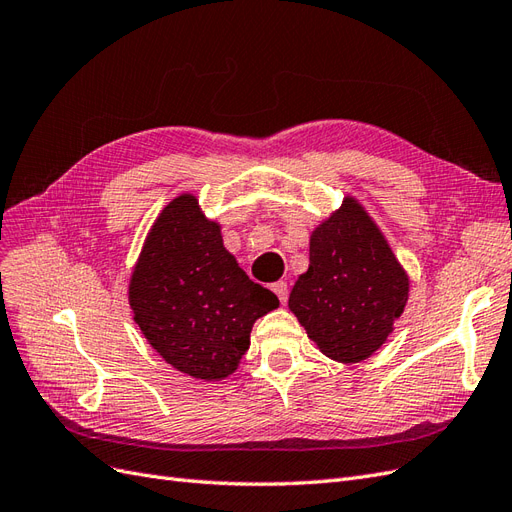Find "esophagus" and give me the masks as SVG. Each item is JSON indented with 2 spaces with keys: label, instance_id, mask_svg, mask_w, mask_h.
<instances>
[{
  "label": "esophagus",
  "instance_id": "esophagus-1",
  "mask_svg": "<svg viewBox=\"0 0 512 512\" xmlns=\"http://www.w3.org/2000/svg\"><path fill=\"white\" fill-rule=\"evenodd\" d=\"M273 292L277 294V299L284 305L288 301V284L286 282H275L273 284Z\"/></svg>",
  "mask_w": 512,
  "mask_h": 512
}]
</instances>
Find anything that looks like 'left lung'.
<instances>
[{"label":"left lung","mask_w":512,"mask_h":512,"mask_svg":"<svg viewBox=\"0 0 512 512\" xmlns=\"http://www.w3.org/2000/svg\"><path fill=\"white\" fill-rule=\"evenodd\" d=\"M410 297V277L374 218L354 196L309 235V267L288 307L318 350L361 363L389 339Z\"/></svg>","instance_id":"obj_1"}]
</instances>
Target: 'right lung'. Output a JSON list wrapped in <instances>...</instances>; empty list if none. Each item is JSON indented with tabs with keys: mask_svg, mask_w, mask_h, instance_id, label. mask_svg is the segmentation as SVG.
Instances as JSON below:
<instances>
[{
	"mask_svg": "<svg viewBox=\"0 0 512 512\" xmlns=\"http://www.w3.org/2000/svg\"><path fill=\"white\" fill-rule=\"evenodd\" d=\"M134 322L151 348L185 376L235 374L254 322L280 305L252 282L194 194H179L151 224L128 284Z\"/></svg>",
	"mask_w": 512,
	"mask_h": 512,
	"instance_id": "add662e5",
	"label": "right lung"
}]
</instances>
